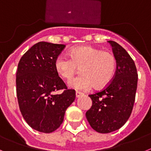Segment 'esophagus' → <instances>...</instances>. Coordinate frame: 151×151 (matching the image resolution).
Masks as SVG:
<instances>
[{
	"mask_svg": "<svg viewBox=\"0 0 151 151\" xmlns=\"http://www.w3.org/2000/svg\"><path fill=\"white\" fill-rule=\"evenodd\" d=\"M75 95H76V98H79L80 96H83V93L82 92H78V91H77L75 93Z\"/></svg>",
	"mask_w": 151,
	"mask_h": 151,
	"instance_id": "1",
	"label": "esophagus"
}]
</instances>
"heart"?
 I'll use <instances>...</instances> for the list:
<instances>
[{"instance_id": "heart-1", "label": "heart", "mask_w": 151, "mask_h": 151, "mask_svg": "<svg viewBox=\"0 0 151 151\" xmlns=\"http://www.w3.org/2000/svg\"><path fill=\"white\" fill-rule=\"evenodd\" d=\"M68 55L60 54L55 60V69L62 78L70 80L81 68L82 75L70 80L68 86L88 91L95 85L100 88L109 83L114 75L116 62L114 55L92 46L71 49Z\"/></svg>"}]
</instances>
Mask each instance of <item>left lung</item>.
Here are the masks:
<instances>
[{"mask_svg":"<svg viewBox=\"0 0 151 151\" xmlns=\"http://www.w3.org/2000/svg\"><path fill=\"white\" fill-rule=\"evenodd\" d=\"M116 62V70L108 86L89 95L92 105L86 113L91 127L100 133L119 129L131 115L135 102L138 73L135 62L116 42L109 40Z\"/></svg>","mask_w":151,"mask_h":151,"instance_id":"8db88e82","label":"left lung"}]
</instances>
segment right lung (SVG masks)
<instances>
[{
  "label": "right lung",
  "instance_id": "1",
  "mask_svg": "<svg viewBox=\"0 0 151 151\" xmlns=\"http://www.w3.org/2000/svg\"><path fill=\"white\" fill-rule=\"evenodd\" d=\"M65 45L38 42L20 59L16 72V93L23 117L32 129L43 133L56 130L67 108L75 99L55 69V60ZM64 89L62 94L54 92Z\"/></svg>",
  "mask_w": 151,
  "mask_h": 151
}]
</instances>
